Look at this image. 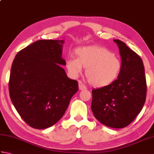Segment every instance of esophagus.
Returning <instances> with one entry per match:
<instances>
[{
  "mask_svg": "<svg viewBox=\"0 0 154 154\" xmlns=\"http://www.w3.org/2000/svg\"><path fill=\"white\" fill-rule=\"evenodd\" d=\"M79 89L81 91L85 90L87 89V87H85V85L82 83V81H79Z\"/></svg>",
  "mask_w": 154,
  "mask_h": 154,
  "instance_id": "esophagus-1",
  "label": "esophagus"
}]
</instances>
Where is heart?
Listing matches in <instances>:
<instances>
[{"mask_svg": "<svg viewBox=\"0 0 154 154\" xmlns=\"http://www.w3.org/2000/svg\"><path fill=\"white\" fill-rule=\"evenodd\" d=\"M77 57L66 61V67L71 75L77 77L85 67V77L91 85L103 87L109 85L119 77L122 63L120 59L103 47L91 45L77 48Z\"/></svg>", "mask_w": 154, "mask_h": 154, "instance_id": "obj_1", "label": "heart"}]
</instances>
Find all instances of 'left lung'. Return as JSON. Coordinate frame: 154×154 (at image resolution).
<instances>
[{
	"label": "left lung",
	"mask_w": 154,
	"mask_h": 154,
	"mask_svg": "<svg viewBox=\"0 0 154 154\" xmlns=\"http://www.w3.org/2000/svg\"><path fill=\"white\" fill-rule=\"evenodd\" d=\"M122 68L109 85L92 90L91 110L99 122L110 128L128 126L142 110L146 98L145 70L141 57L119 40Z\"/></svg>",
	"instance_id": "left-lung-1"
}]
</instances>
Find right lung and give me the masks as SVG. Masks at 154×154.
Listing matches in <instances>:
<instances>
[{
  "label": "right lung",
  "mask_w": 154,
  "mask_h": 154,
  "mask_svg": "<svg viewBox=\"0 0 154 154\" xmlns=\"http://www.w3.org/2000/svg\"><path fill=\"white\" fill-rule=\"evenodd\" d=\"M63 40H40L16 55L8 83L13 105L24 122L35 129L52 126L66 111L79 87L60 65Z\"/></svg>",
  "instance_id": "right-lung-1"
}]
</instances>
